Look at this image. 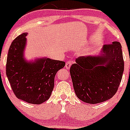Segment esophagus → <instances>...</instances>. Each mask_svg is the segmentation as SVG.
<instances>
[{"mask_svg":"<svg viewBox=\"0 0 130 130\" xmlns=\"http://www.w3.org/2000/svg\"><path fill=\"white\" fill-rule=\"evenodd\" d=\"M72 61H68V62H67L66 64H65V68H66L67 70H69L70 68L71 65H72Z\"/></svg>","mask_w":130,"mask_h":130,"instance_id":"1","label":"esophagus"}]
</instances>
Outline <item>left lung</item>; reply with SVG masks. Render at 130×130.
<instances>
[{"label":"left lung","mask_w":130,"mask_h":130,"mask_svg":"<svg viewBox=\"0 0 130 130\" xmlns=\"http://www.w3.org/2000/svg\"><path fill=\"white\" fill-rule=\"evenodd\" d=\"M123 70L122 45L114 41L104 45L100 55L76 58L70 73L76 96L83 102L94 104L115 94Z\"/></svg>","instance_id":"1"}]
</instances>
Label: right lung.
I'll list each match as a JSON object with an SVG mask.
<instances>
[{
	"mask_svg": "<svg viewBox=\"0 0 130 130\" xmlns=\"http://www.w3.org/2000/svg\"><path fill=\"white\" fill-rule=\"evenodd\" d=\"M27 35L24 32L19 35L11 44L7 55L6 74L18 99L40 104L49 99L55 75L65 67V63L46 57L27 62L24 58Z\"/></svg>",
	"mask_w": 130,
	"mask_h": 130,
	"instance_id": "obj_1",
	"label": "right lung"
}]
</instances>
